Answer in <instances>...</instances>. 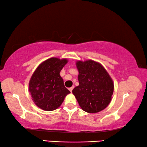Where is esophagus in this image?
<instances>
[{"label":"esophagus","mask_w":147,"mask_h":147,"mask_svg":"<svg viewBox=\"0 0 147 147\" xmlns=\"http://www.w3.org/2000/svg\"><path fill=\"white\" fill-rule=\"evenodd\" d=\"M74 86H72V87H71V88H69V90L70 92H72V90H73V89H74Z\"/></svg>","instance_id":"1"}]
</instances>
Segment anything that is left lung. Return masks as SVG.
<instances>
[{
  "instance_id": "8db88e82",
  "label": "left lung",
  "mask_w": 147,
  "mask_h": 147,
  "mask_svg": "<svg viewBox=\"0 0 147 147\" xmlns=\"http://www.w3.org/2000/svg\"><path fill=\"white\" fill-rule=\"evenodd\" d=\"M79 86L72 90L84 111L97 113L107 107L112 100L114 83L105 68L93 60L78 61Z\"/></svg>"
}]
</instances>
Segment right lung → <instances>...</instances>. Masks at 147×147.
<instances>
[{"mask_svg": "<svg viewBox=\"0 0 147 147\" xmlns=\"http://www.w3.org/2000/svg\"><path fill=\"white\" fill-rule=\"evenodd\" d=\"M68 60L49 58L40 64L32 75L29 91L36 105L45 111H53L63 103L70 92L65 87L60 71Z\"/></svg>", "mask_w": 147, "mask_h": 147, "instance_id": "right-lung-1", "label": "right lung"}]
</instances>
